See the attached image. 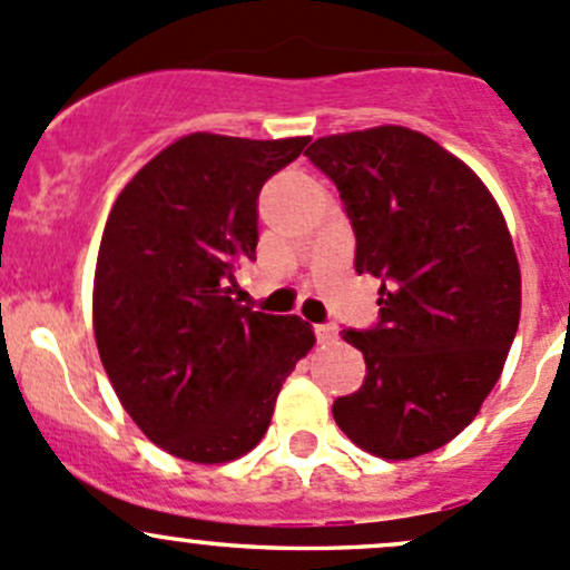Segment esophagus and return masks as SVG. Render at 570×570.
<instances>
[{"label":"esophagus","mask_w":570,"mask_h":570,"mask_svg":"<svg viewBox=\"0 0 570 570\" xmlns=\"http://www.w3.org/2000/svg\"><path fill=\"white\" fill-rule=\"evenodd\" d=\"M315 337H318V343H332V340L337 337V328L332 324H318L315 326Z\"/></svg>","instance_id":"esophagus-1"}]
</instances>
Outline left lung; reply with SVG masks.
<instances>
[{"label": "left lung", "instance_id": "1", "mask_svg": "<svg viewBox=\"0 0 570 570\" xmlns=\"http://www.w3.org/2000/svg\"><path fill=\"white\" fill-rule=\"evenodd\" d=\"M304 156L343 197L356 272L381 279L379 326L340 332L367 375L334 422L379 459L433 453L478 416L519 328L508 222L459 156L406 126L332 134Z\"/></svg>", "mask_w": 570, "mask_h": 570}]
</instances>
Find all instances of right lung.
<instances>
[{
    "label": "right lung",
    "mask_w": 570,
    "mask_h": 570,
    "mask_svg": "<svg viewBox=\"0 0 570 570\" xmlns=\"http://www.w3.org/2000/svg\"><path fill=\"white\" fill-rule=\"evenodd\" d=\"M309 137L197 131L150 158L117 195L92 283V328L117 397L175 459L227 463L272 425L315 332L233 298L255 261L257 195Z\"/></svg>",
    "instance_id": "right-lung-1"
}]
</instances>
